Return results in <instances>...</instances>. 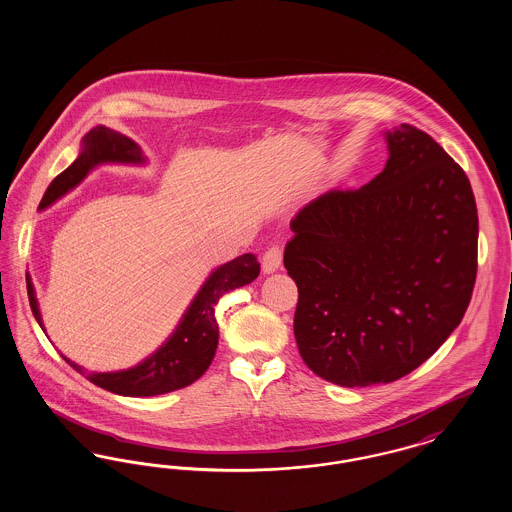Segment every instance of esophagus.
I'll return each mask as SVG.
<instances>
[{
    "mask_svg": "<svg viewBox=\"0 0 512 512\" xmlns=\"http://www.w3.org/2000/svg\"><path fill=\"white\" fill-rule=\"evenodd\" d=\"M280 265H282V249L278 245L268 247L265 255H263V272L272 274L280 268Z\"/></svg>",
    "mask_w": 512,
    "mask_h": 512,
    "instance_id": "esophagus-1",
    "label": "esophagus"
}]
</instances>
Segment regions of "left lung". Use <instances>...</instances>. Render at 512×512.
Masks as SVG:
<instances>
[{
	"instance_id": "8db88e82",
	"label": "left lung",
	"mask_w": 512,
	"mask_h": 512,
	"mask_svg": "<svg viewBox=\"0 0 512 512\" xmlns=\"http://www.w3.org/2000/svg\"><path fill=\"white\" fill-rule=\"evenodd\" d=\"M384 171L330 190L290 222L301 359L343 388L390 384L461 324L478 268V211L463 169L426 132H384Z\"/></svg>"
}]
</instances>
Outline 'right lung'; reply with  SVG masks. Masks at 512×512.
Listing matches in <instances>:
<instances>
[{
  "label": "right lung",
  "instance_id": "obj_1",
  "mask_svg": "<svg viewBox=\"0 0 512 512\" xmlns=\"http://www.w3.org/2000/svg\"><path fill=\"white\" fill-rule=\"evenodd\" d=\"M146 165L147 157L134 140L119 132L96 126L80 142V153L69 169L51 180L42 197L38 211H46L63 195L74 190L90 172L99 165ZM261 272V265L253 253H244L219 268H215L199 292L195 293L190 307L180 318L167 341L153 351L142 363L117 372H88L65 355H61L76 372L88 378L103 390L124 395V397H151L169 391L186 388L209 368L217 345H219V324L215 318V307L224 293L232 292L251 284ZM26 290L32 315L44 330L38 299L30 276H26Z\"/></svg>",
  "mask_w": 512,
  "mask_h": 512
}]
</instances>
